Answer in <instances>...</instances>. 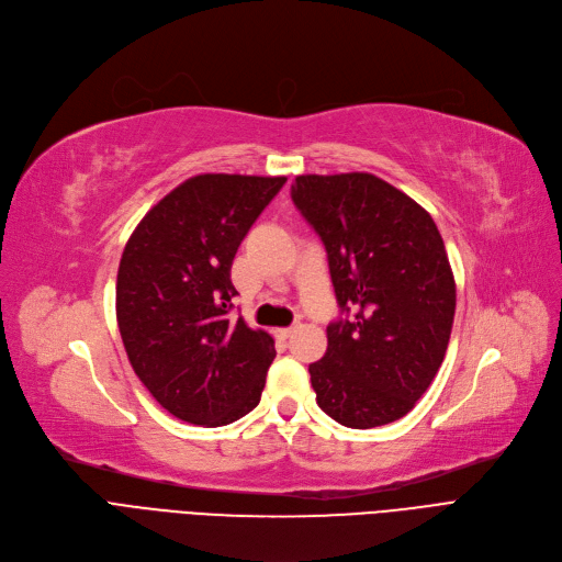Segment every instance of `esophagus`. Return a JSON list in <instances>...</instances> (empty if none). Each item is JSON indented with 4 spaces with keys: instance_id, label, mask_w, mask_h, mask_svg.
<instances>
[{
    "instance_id": "34e87169",
    "label": "esophagus",
    "mask_w": 562,
    "mask_h": 562,
    "mask_svg": "<svg viewBox=\"0 0 562 562\" xmlns=\"http://www.w3.org/2000/svg\"><path fill=\"white\" fill-rule=\"evenodd\" d=\"M292 334H295V327H283V329H274V336H277V338H281V340L290 338Z\"/></svg>"
}]
</instances>
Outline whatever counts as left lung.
<instances>
[{
	"instance_id": "1",
	"label": "left lung",
	"mask_w": 562,
	"mask_h": 562,
	"mask_svg": "<svg viewBox=\"0 0 562 562\" xmlns=\"http://www.w3.org/2000/svg\"><path fill=\"white\" fill-rule=\"evenodd\" d=\"M290 196L323 239L345 313L308 366L319 409L355 430L403 418L439 372L456 317L437 224L372 173L297 176Z\"/></svg>"
}]
</instances>
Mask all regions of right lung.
Returning <instances> with one entry per match:
<instances>
[{
  "label": "right lung",
  "instance_id": "right-lung-1",
  "mask_svg": "<svg viewBox=\"0 0 562 562\" xmlns=\"http://www.w3.org/2000/svg\"><path fill=\"white\" fill-rule=\"evenodd\" d=\"M283 182L194 176L146 212L123 249L116 319L125 352L150 395L180 420L220 427L260 403L274 340L231 317V265Z\"/></svg>",
  "mask_w": 562,
  "mask_h": 562
}]
</instances>
